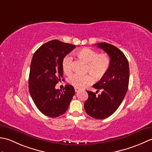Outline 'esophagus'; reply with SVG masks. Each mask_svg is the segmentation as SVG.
Listing matches in <instances>:
<instances>
[{
	"mask_svg": "<svg viewBox=\"0 0 152 152\" xmlns=\"http://www.w3.org/2000/svg\"><path fill=\"white\" fill-rule=\"evenodd\" d=\"M79 88H75V92H78L79 91Z\"/></svg>",
	"mask_w": 152,
	"mask_h": 152,
	"instance_id": "esophagus-1",
	"label": "esophagus"
}]
</instances>
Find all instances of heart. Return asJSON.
I'll use <instances>...</instances> for the list:
<instances>
[{
  "label": "heart",
  "mask_w": 152,
  "mask_h": 152,
  "mask_svg": "<svg viewBox=\"0 0 152 152\" xmlns=\"http://www.w3.org/2000/svg\"><path fill=\"white\" fill-rule=\"evenodd\" d=\"M79 56L88 62L86 72L92 74H73L67 79L68 83L75 88H83L94 82L93 75L96 79H101L107 72L110 66V58L106 54H98L89 48H83L78 51ZM73 58L68 54L62 60V69L65 74L69 75L73 71Z\"/></svg>",
  "instance_id": "1"
}]
</instances>
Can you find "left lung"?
I'll return each instance as SVG.
<instances>
[{
  "mask_svg": "<svg viewBox=\"0 0 152 152\" xmlns=\"http://www.w3.org/2000/svg\"><path fill=\"white\" fill-rule=\"evenodd\" d=\"M110 56V66L107 72L98 83L93 85L97 92L88 91V98L84 107L89 116L103 119L115 112L121 104L127 92L129 82V66L127 59L119 48L106 42L96 45Z\"/></svg>",
  "mask_w": 152,
  "mask_h": 152,
  "instance_id": "1",
  "label": "left lung"
}]
</instances>
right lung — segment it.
<instances>
[{
    "instance_id": "1",
    "label": "right lung",
    "mask_w": 152,
    "mask_h": 152,
    "mask_svg": "<svg viewBox=\"0 0 152 152\" xmlns=\"http://www.w3.org/2000/svg\"><path fill=\"white\" fill-rule=\"evenodd\" d=\"M75 48L73 45L52 40L42 45L33 54L29 90L35 106L46 116L63 115L75 94L72 85H66L63 91L55 88L63 78V59Z\"/></svg>"
}]
</instances>
